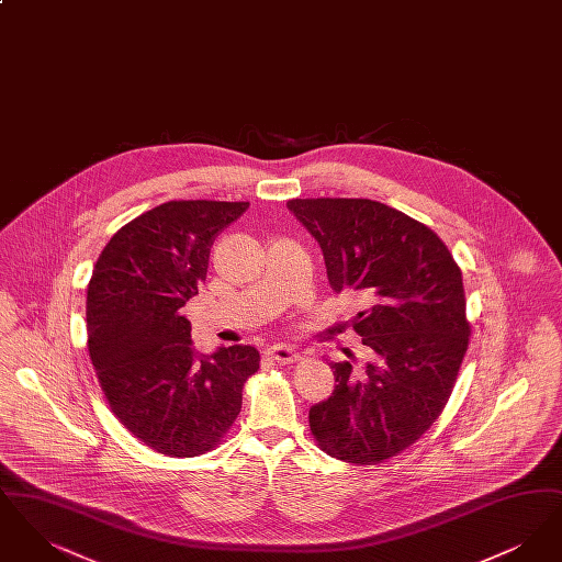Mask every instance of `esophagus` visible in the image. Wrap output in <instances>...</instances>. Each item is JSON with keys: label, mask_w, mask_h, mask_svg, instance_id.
I'll return each instance as SVG.
<instances>
[{"label": "esophagus", "mask_w": 562, "mask_h": 562, "mask_svg": "<svg viewBox=\"0 0 562 562\" xmlns=\"http://www.w3.org/2000/svg\"><path fill=\"white\" fill-rule=\"evenodd\" d=\"M268 353L276 362H280V364H293V362H296V360L301 358V353H299L293 346H286V344H276V346H271V348L268 349Z\"/></svg>", "instance_id": "1"}]
</instances>
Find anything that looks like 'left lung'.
Listing matches in <instances>:
<instances>
[{
    "mask_svg": "<svg viewBox=\"0 0 562 562\" xmlns=\"http://www.w3.org/2000/svg\"><path fill=\"white\" fill-rule=\"evenodd\" d=\"M321 244L330 289L362 294L353 330L367 364L330 362L335 392L310 408L324 453L374 465L438 419L470 344L461 269L447 244L408 214L362 198L289 200Z\"/></svg>",
    "mask_w": 562,
    "mask_h": 562,
    "instance_id": "1",
    "label": "left lung"
}]
</instances>
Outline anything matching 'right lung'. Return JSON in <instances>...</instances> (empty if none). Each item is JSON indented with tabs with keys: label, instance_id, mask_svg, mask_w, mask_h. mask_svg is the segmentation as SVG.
I'll list each match as a JSON object with an SVG mask.
<instances>
[{
	"label": "right lung",
	"instance_id": "1",
	"mask_svg": "<svg viewBox=\"0 0 562 562\" xmlns=\"http://www.w3.org/2000/svg\"><path fill=\"white\" fill-rule=\"evenodd\" d=\"M248 202L179 200L140 214L113 234L86 294L92 367L120 424L168 457L213 451L259 371L252 346L198 356L181 316L206 280L214 238Z\"/></svg>",
	"mask_w": 562,
	"mask_h": 562
}]
</instances>
